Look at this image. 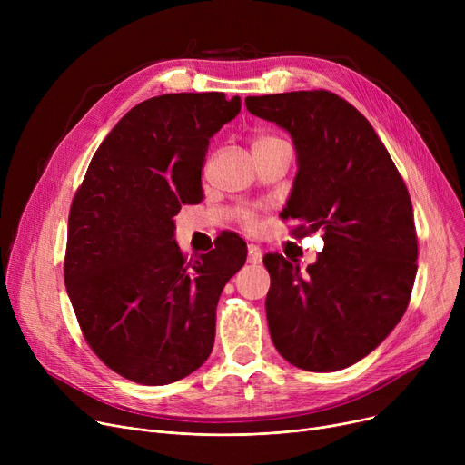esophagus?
I'll use <instances>...</instances> for the list:
<instances>
[{
  "label": "esophagus",
  "mask_w": 465,
  "mask_h": 465,
  "mask_svg": "<svg viewBox=\"0 0 465 465\" xmlns=\"http://www.w3.org/2000/svg\"><path fill=\"white\" fill-rule=\"evenodd\" d=\"M247 260H249V263H260L262 262V251H260V247H256V245H249V256H247Z\"/></svg>",
  "instance_id": "esophagus-1"
}]
</instances>
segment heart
Returning a JSON list of instances; mask_svg holds the SVG:
<instances>
[{
	"instance_id": "heart-1",
	"label": "heart",
	"mask_w": 465,
	"mask_h": 465,
	"mask_svg": "<svg viewBox=\"0 0 465 465\" xmlns=\"http://www.w3.org/2000/svg\"><path fill=\"white\" fill-rule=\"evenodd\" d=\"M277 141H282V139H279V137H275V135H258V137H254L252 146L270 144V143H277ZM239 218H241V224L245 226L247 230H256V214H254L252 209H245V211L241 213Z\"/></svg>"
}]
</instances>
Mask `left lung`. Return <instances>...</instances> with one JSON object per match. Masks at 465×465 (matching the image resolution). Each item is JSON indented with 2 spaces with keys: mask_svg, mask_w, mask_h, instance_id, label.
I'll use <instances>...</instances> for the list:
<instances>
[{
  "mask_svg": "<svg viewBox=\"0 0 465 465\" xmlns=\"http://www.w3.org/2000/svg\"><path fill=\"white\" fill-rule=\"evenodd\" d=\"M249 113L292 135L298 173L282 218L324 249L300 265L265 254L267 324L279 354L305 371L345 370L375 351L409 305L419 242L407 186L373 126L328 90L249 95Z\"/></svg>",
  "mask_w": 465,
  "mask_h": 465,
  "instance_id": "8db88e82",
  "label": "left lung"
}]
</instances>
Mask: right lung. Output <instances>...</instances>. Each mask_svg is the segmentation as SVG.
I'll return each mask as SVG.
<instances>
[{"instance_id":"right-lung-1","label":"right lung","mask_w":465,"mask_h":465,"mask_svg":"<svg viewBox=\"0 0 465 465\" xmlns=\"http://www.w3.org/2000/svg\"><path fill=\"white\" fill-rule=\"evenodd\" d=\"M241 97L163 94L120 118L73 198L64 279L90 349L139 384L184 379L209 358L216 303L247 260L224 239L186 258L173 216L203 200L209 139L235 118Z\"/></svg>"}]
</instances>
